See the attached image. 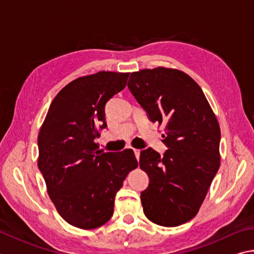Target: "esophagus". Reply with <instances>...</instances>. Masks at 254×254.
I'll use <instances>...</instances> for the list:
<instances>
[{
	"label": "esophagus",
	"mask_w": 254,
	"mask_h": 254,
	"mask_svg": "<svg viewBox=\"0 0 254 254\" xmlns=\"http://www.w3.org/2000/svg\"><path fill=\"white\" fill-rule=\"evenodd\" d=\"M133 151H134V154H135V158L137 159V160H139V158H140V150H137V149H134V150H133Z\"/></svg>",
	"instance_id": "34e87169"
}]
</instances>
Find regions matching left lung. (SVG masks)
<instances>
[{
	"instance_id": "1",
	"label": "left lung",
	"mask_w": 254,
	"mask_h": 254,
	"mask_svg": "<svg viewBox=\"0 0 254 254\" xmlns=\"http://www.w3.org/2000/svg\"><path fill=\"white\" fill-rule=\"evenodd\" d=\"M127 87L151 122L164 126L163 155L141 151L140 168L150 179L141 192L146 218L177 227L199 211L220 167L221 132L201 87L173 68L131 73Z\"/></svg>"
}]
</instances>
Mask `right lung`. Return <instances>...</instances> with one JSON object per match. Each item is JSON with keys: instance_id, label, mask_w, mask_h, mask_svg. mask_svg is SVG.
Returning a JSON list of instances; mask_svg holds the SVG:
<instances>
[{"instance_id": "add662e5", "label": "right lung", "mask_w": 254, "mask_h": 254, "mask_svg": "<svg viewBox=\"0 0 254 254\" xmlns=\"http://www.w3.org/2000/svg\"><path fill=\"white\" fill-rule=\"evenodd\" d=\"M128 73L98 72L68 83L55 96L41 127L38 167L59 214L80 229L113 215L114 199L137 161L131 149L99 150L105 104L127 85Z\"/></svg>"}]
</instances>
